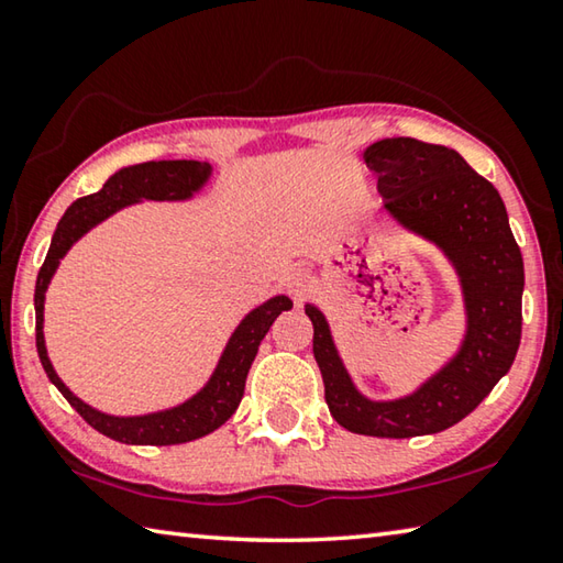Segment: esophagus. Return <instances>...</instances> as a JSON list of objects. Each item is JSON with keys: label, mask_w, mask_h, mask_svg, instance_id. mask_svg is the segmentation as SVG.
I'll return each instance as SVG.
<instances>
[{"label": "esophagus", "mask_w": 563, "mask_h": 563, "mask_svg": "<svg viewBox=\"0 0 563 563\" xmlns=\"http://www.w3.org/2000/svg\"><path fill=\"white\" fill-rule=\"evenodd\" d=\"M285 288H288V292L292 295L295 300H302L305 295L310 292V288H312V280H310V275L305 273V271H300V268H290V271H288V275H285Z\"/></svg>", "instance_id": "34e87169"}]
</instances>
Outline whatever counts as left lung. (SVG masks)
Listing matches in <instances>:
<instances>
[{
  "instance_id": "8db88e82",
  "label": "left lung",
  "mask_w": 563,
  "mask_h": 563,
  "mask_svg": "<svg viewBox=\"0 0 563 563\" xmlns=\"http://www.w3.org/2000/svg\"><path fill=\"white\" fill-rule=\"evenodd\" d=\"M365 164L377 174L385 211L407 231L440 245L452 261L462 280L466 335L460 352L417 393L393 402H373L352 385L325 316L316 305H305L325 402L335 422L355 434L405 440L450 430L474 412L517 357L521 251L499 190L456 151L397 136L369 146Z\"/></svg>"
}]
</instances>
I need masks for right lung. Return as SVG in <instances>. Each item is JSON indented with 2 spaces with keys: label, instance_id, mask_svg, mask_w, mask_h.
Returning <instances> with one entry per match:
<instances>
[{
  "label": "right lung",
  "instance_id": "add662e5",
  "mask_svg": "<svg viewBox=\"0 0 563 563\" xmlns=\"http://www.w3.org/2000/svg\"><path fill=\"white\" fill-rule=\"evenodd\" d=\"M208 176H211V166L201 164V161H148V164L121 168L113 174L99 194L84 196L74 201L66 213L62 216L59 225H56L49 253H46L44 265L36 275L34 288V310H36V352H40L42 367L46 377L52 379L54 387L66 397L76 412H79L93 430L107 434L109 440H117L123 444H184L194 442L198 437L211 434L223 422L231 419L243 399L245 377L251 369L255 355H258L261 340L265 332L271 330L275 318L283 310H290L292 302L285 295L271 298L263 302L261 308L247 312L241 325L235 328L233 338L218 362L213 377L201 393L194 395L188 402L178 405L166 412H154L144 417H111L103 415L99 409L81 402L79 397L69 393L59 375L54 373L49 357H46L44 347V292L49 288V280L56 271V265L66 255V251L79 241V238L91 231L93 225L101 223L103 218L117 213L119 208L131 206L148 198V201H186L201 188Z\"/></svg>",
  "mask_w": 563,
  "mask_h": 563
}]
</instances>
